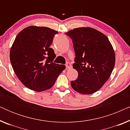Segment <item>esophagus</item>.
<instances>
[{"mask_svg":"<svg viewBox=\"0 0 130 130\" xmlns=\"http://www.w3.org/2000/svg\"><path fill=\"white\" fill-rule=\"evenodd\" d=\"M66 67L67 69H70L72 68V65H71V64L70 63L67 62V63H66Z\"/></svg>","mask_w":130,"mask_h":130,"instance_id":"1","label":"esophagus"}]
</instances>
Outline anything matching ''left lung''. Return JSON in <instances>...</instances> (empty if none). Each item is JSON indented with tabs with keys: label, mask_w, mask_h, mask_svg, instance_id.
Listing matches in <instances>:
<instances>
[{
	"label": "left lung",
	"mask_w": 130,
	"mask_h": 130,
	"mask_svg": "<svg viewBox=\"0 0 130 130\" xmlns=\"http://www.w3.org/2000/svg\"><path fill=\"white\" fill-rule=\"evenodd\" d=\"M66 34L73 41L76 56L73 67L78 72L71 86L83 95L95 93L108 80L114 67L112 45L105 35L92 28H77Z\"/></svg>",
	"instance_id": "8db88e82"
}]
</instances>
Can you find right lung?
Returning a JSON list of instances; mask_svg holds the SVG:
<instances>
[{
    "label": "right lung",
    "mask_w": 130,
    "mask_h": 130,
    "mask_svg": "<svg viewBox=\"0 0 130 130\" xmlns=\"http://www.w3.org/2000/svg\"><path fill=\"white\" fill-rule=\"evenodd\" d=\"M57 33L45 26H29L18 34L12 44V67L18 78L29 89H49L66 68L64 65L53 62L56 55L50 46Z\"/></svg>",
    "instance_id": "1"
}]
</instances>
